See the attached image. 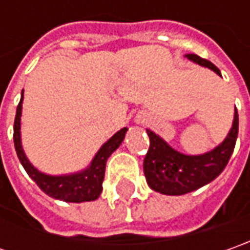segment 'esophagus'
<instances>
[{"label": "esophagus", "mask_w": 250, "mask_h": 250, "mask_svg": "<svg viewBox=\"0 0 250 250\" xmlns=\"http://www.w3.org/2000/svg\"><path fill=\"white\" fill-rule=\"evenodd\" d=\"M135 121H136L138 124H142V122H143V121H145V120H143V118H142L140 115H138V117H136V120H135Z\"/></svg>", "instance_id": "34e87169"}]
</instances>
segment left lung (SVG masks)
Here are the masks:
<instances>
[{
    "label": "left lung",
    "instance_id": "obj_1",
    "mask_svg": "<svg viewBox=\"0 0 250 250\" xmlns=\"http://www.w3.org/2000/svg\"><path fill=\"white\" fill-rule=\"evenodd\" d=\"M188 60L211 69L221 76L216 65L200 58L196 54H187ZM238 111L235 108L232 128L221 145L208 153L187 156L172 149L153 130L146 129L150 147L143 161V171L149 187L163 195L179 196L193 192L216 179L226 168L235 147L238 138Z\"/></svg>",
    "mask_w": 250,
    "mask_h": 250
}]
</instances>
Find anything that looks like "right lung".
<instances>
[{
    "mask_svg": "<svg viewBox=\"0 0 250 250\" xmlns=\"http://www.w3.org/2000/svg\"><path fill=\"white\" fill-rule=\"evenodd\" d=\"M22 101H23V90H22V97L16 108V115H15L14 143L16 154L26 169L27 175L33 179L37 184V187L40 188L45 195L57 200L69 202V203H82V202L96 200L100 196L101 190H103V181H104L107 160L120 147L128 128H122L114 136H111L96 153L89 167L84 168L83 171L68 174V175H47L32 166V163L27 160L22 147V142H21Z\"/></svg>",
    "mask_w": 250,
    "mask_h": 250,
    "instance_id": "right-lung-1",
    "label": "right lung"
}]
</instances>
